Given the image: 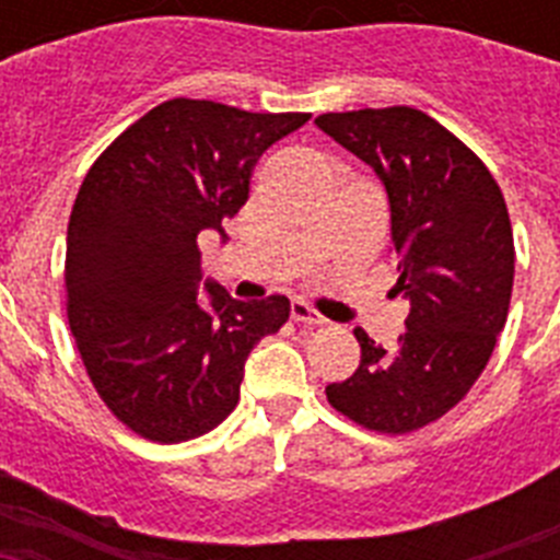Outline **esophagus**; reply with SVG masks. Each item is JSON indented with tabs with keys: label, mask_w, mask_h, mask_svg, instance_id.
<instances>
[{
	"label": "esophagus",
	"mask_w": 560,
	"mask_h": 560,
	"mask_svg": "<svg viewBox=\"0 0 560 560\" xmlns=\"http://www.w3.org/2000/svg\"><path fill=\"white\" fill-rule=\"evenodd\" d=\"M291 319H294V323L308 325V328H323L325 325V316H319L314 308H311V305L300 303V300H296V303H291Z\"/></svg>",
	"instance_id": "1"
}]
</instances>
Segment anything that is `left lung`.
I'll list each match as a JSON object with an SVG mask.
<instances>
[{
  "mask_svg": "<svg viewBox=\"0 0 560 560\" xmlns=\"http://www.w3.org/2000/svg\"><path fill=\"white\" fill-rule=\"evenodd\" d=\"M316 126L387 187L395 289L412 305L393 350L353 330L359 370L325 395L361 429L418 432L468 395L504 328L516 260L508 205L477 153L418 108L330 112Z\"/></svg>",
  "mask_w": 560,
  "mask_h": 560,
  "instance_id": "1",
  "label": "left lung"
}]
</instances>
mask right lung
Wrapping results in <instances>:
<instances>
[{
  "label": "right lung",
  "mask_w": 560,
  "mask_h": 560,
  "mask_svg": "<svg viewBox=\"0 0 560 560\" xmlns=\"http://www.w3.org/2000/svg\"><path fill=\"white\" fill-rule=\"evenodd\" d=\"M212 101H173L131 122L89 167L67 230V319L108 412L151 443H182L237 407L244 361L289 323V300H232L207 283L205 230L249 199L260 153L308 122Z\"/></svg>",
  "instance_id": "right-lung-1"
}]
</instances>
